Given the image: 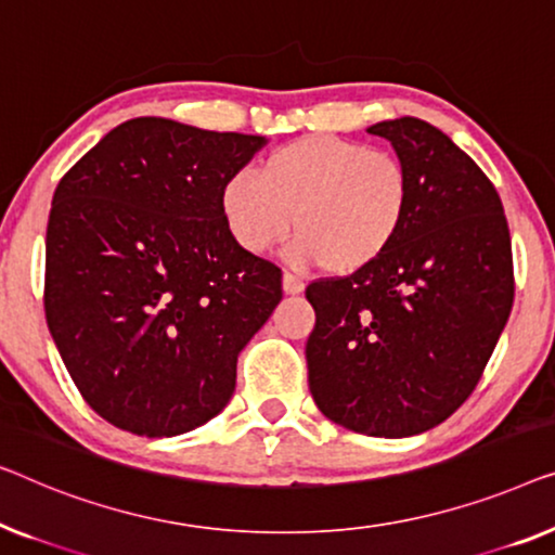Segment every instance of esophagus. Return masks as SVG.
<instances>
[{"mask_svg":"<svg viewBox=\"0 0 555 555\" xmlns=\"http://www.w3.org/2000/svg\"><path fill=\"white\" fill-rule=\"evenodd\" d=\"M284 292L286 294H301L304 292V279L292 274V271H286V274H284Z\"/></svg>","mask_w":555,"mask_h":555,"instance_id":"esophagus-1","label":"esophagus"}]
</instances>
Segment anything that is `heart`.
Returning <instances> with one entry per match:
<instances>
[{"mask_svg": "<svg viewBox=\"0 0 555 555\" xmlns=\"http://www.w3.org/2000/svg\"><path fill=\"white\" fill-rule=\"evenodd\" d=\"M218 208L229 236L267 254L288 236L292 261L357 274L385 256L408 223L412 173L400 155L337 135H307L271 151L259 176L225 178Z\"/></svg>", "mask_w": 555, "mask_h": 555, "instance_id": "1", "label": "heart"}]
</instances>
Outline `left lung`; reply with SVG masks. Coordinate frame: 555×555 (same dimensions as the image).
Returning <instances> with one entry per match:
<instances>
[{"label": "left lung", "mask_w": 555, "mask_h": 555, "mask_svg": "<svg viewBox=\"0 0 555 555\" xmlns=\"http://www.w3.org/2000/svg\"><path fill=\"white\" fill-rule=\"evenodd\" d=\"M370 132L408 163L412 208L377 263L307 286L309 389L347 430L408 437L478 387L513 309V248L495 185L444 132L417 118Z\"/></svg>", "instance_id": "left-lung-1"}]
</instances>
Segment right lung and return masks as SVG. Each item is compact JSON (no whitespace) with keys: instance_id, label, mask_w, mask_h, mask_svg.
<instances>
[{"instance_id":"add662e5","label":"right lung","mask_w":555,"mask_h":555,"mask_svg":"<svg viewBox=\"0 0 555 555\" xmlns=\"http://www.w3.org/2000/svg\"><path fill=\"white\" fill-rule=\"evenodd\" d=\"M261 145L135 118L54 189L47 326L82 400L120 430L170 437L218 415L238 352L281 301V269L244 251L218 208Z\"/></svg>"}]
</instances>
